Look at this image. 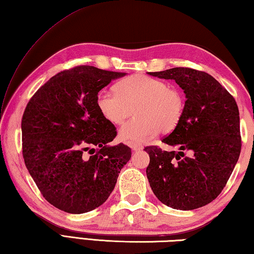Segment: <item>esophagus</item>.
Here are the masks:
<instances>
[{"label":"esophagus","mask_w":254,"mask_h":254,"mask_svg":"<svg viewBox=\"0 0 254 254\" xmlns=\"http://www.w3.org/2000/svg\"><path fill=\"white\" fill-rule=\"evenodd\" d=\"M130 148H131L133 151H138V150H141L142 148H143V146L141 145V143L133 142V143H130Z\"/></svg>","instance_id":"1"}]
</instances>
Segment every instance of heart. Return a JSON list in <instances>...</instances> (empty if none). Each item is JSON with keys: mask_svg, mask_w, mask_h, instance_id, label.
<instances>
[{"mask_svg": "<svg viewBox=\"0 0 254 254\" xmlns=\"http://www.w3.org/2000/svg\"><path fill=\"white\" fill-rule=\"evenodd\" d=\"M114 92H100L96 106L102 117L113 125H122L135 112L137 116L119 130V139L141 142L160 131L178 126L185 112L183 93L150 76L131 75L115 85Z\"/></svg>", "mask_w": 254, "mask_h": 254, "instance_id": "1", "label": "heart"}]
</instances>
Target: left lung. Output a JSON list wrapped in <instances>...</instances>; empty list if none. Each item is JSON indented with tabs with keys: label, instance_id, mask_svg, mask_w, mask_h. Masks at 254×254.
Listing matches in <instances>:
<instances>
[{
	"label": "left lung",
	"instance_id": "left-lung-1",
	"mask_svg": "<svg viewBox=\"0 0 254 254\" xmlns=\"http://www.w3.org/2000/svg\"><path fill=\"white\" fill-rule=\"evenodd\" d=\"M174 79L184 89L185 112L162 142L178 147L166 151L146 147L147 178L156 197L174 209L193 210L213 201L226 187L241 151L240 117L236 100L204 71L175 67L148 73ZM190 155L184 156V151Z\"/></svg>",
	"mask_w": 254,
	"mask_h": 254
}]
</instances>
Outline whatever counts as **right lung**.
Listing matches in <instances>:
<instances>
[{"label": "right lung", "mask_w": 254, "mask_h": 254, "mask_svg": "<svg viewBox=\"0 0 254 254\" xmlns=\"http://www.w3.org/2000/svg\"><path fill=\"white\" fill-rule=\"evenodd\" d=\"M125 75L76 66L53 76L28 102L23 158L43 197L57 209L79 214L98 208L130 159L128 146L109 145L116 128L96 106L99 90Z\"/></svg>", "instance_id": "obj_1"}]
</instances>
